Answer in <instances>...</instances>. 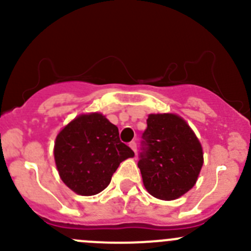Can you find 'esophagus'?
Here are the masks:
<instances>
[{
    "label": "esophagus",
    "mask_w": 251,
    "mask_h": 251,
    "mask_svg": "<svg viewBox=\"0 0 251 251\" xmlns=\"http://www.w3.org/2000/svg\"><path fill=\"white\" fill-rule=\"evenodd\" d=\"M128 146H130V148L131 149H132V151H135V153H136V151H137V144H136V142H130V144H128Z\"/></svg>",
    "instance_id": "1"
}]
</instances>
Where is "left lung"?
Returning <instances> with one entry per match:
<instances>
[{"label": "left lung", "mask_w": 251, "mask_h": 251, "mask_svg": "<svg viewBox=\"0 0 251 251\" xmlns=\"http://www.w3.org/2000/svg\"><path fill=\"white\" fill-rule=\"evenodd\" d=\"M138 168L144 188L161 201H175L197 183L204 164L203 147L183 118L149 114Z\"/></svg>", "instance_id": "8db88e82"}]
</instances>
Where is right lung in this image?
I'll return each instance as SVG.
<instances>
[{
    "label": "right lung",
    "mask_w": 251,
    "mask_h": 251,
    "mask_svg": "<svg viewBox=\"0 0 251 251\" xmlns=\"http://www.w3.org/2000/svg\"><path fill=\"white\" fill-rule=\"evenodd\" d=\"M53 154L65 186L85 197L107 188L120 163L135 156L100 113L80 114L67 124L55 137Z\"/></svg>",
    "instance_id": "right-lung-1"
}]
</instances>
